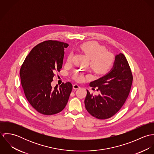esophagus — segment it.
<instances>
[{"label":"esophagus","mask_w":154,"mask_h":154,"mask_svg":"<svg viewBox=\"0 0 154 154\" xmlns=\"http://www.w3.org/2000/svg\"><path fill=\"white\" fill-rule=\"evenodd\" d=\"M79 88H80V86L79 85H78V84H74L73 85V88L74 89H79Z\"/></svg>","instance_id":"obj_1"}]
</instances>
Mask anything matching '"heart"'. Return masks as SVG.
<instances>
[{
	"label": "heart",
	"mask_w": 154,
	"mask_h": 154,
	"mask_svg": "<svg viewBox=\"0 0 154 154\" xmlns=\"http://www.w3.org/2000/svg\"><path fill=\"white\" fill-rule=\"evenodd\" d=\"M79 50L82 51L90 59V65L92 69L98 73L106 72L112 65L113 58L111 54L105 52V48L96 42H87L81 44ZM72 54H69L67 62L70 63L72 60ZM74 78L78 81L84 80V75L76 72L74 74Z\"/></svg>",
	"instance_id": "b5f03b06"
}]
</instances>
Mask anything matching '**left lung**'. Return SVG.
Returning a JSON list of instances; mask_svg holds the SVG:
<instances>
[{"label": "left lung", "instance_id": "obj_1", "mask_svg": "<svg viewBox=\"0 0 154 154\" xmlns=\"http://www.w3.org/2000/svg\"><path fill=\"white\" fill-rule=\"evenodd\" d=\"M132 72L122 53L116 55L110 71L98 79L90 82L89 86L97 87L98 95L87 91L85 106L88 112L98 119H107L113 116L125 103L131 91Z\"/></svg>", "mask_w": 154, "mask_h": 154}]
</instances>
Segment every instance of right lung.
<instances>
[{
    "label": "right lung",
    "instance_id": "add662e5",
    "mask_svg": "<svg viewBox=\"0 0 154 154\" xmlns=\"http://www.w3.org/2000/svg\"><path fill=\"white\" fill-rule=\"evenodd\" d=\"M69 44L46 41L34 47L25 58L20 77L25 97L32 107L44 115L57 114L65 109L72 89L67 82L52 88L54 71L62 67L64 50Z\"/></svg>",
    "mask_w": 154,
    "mask_h": 154
}]
</instances>
